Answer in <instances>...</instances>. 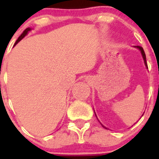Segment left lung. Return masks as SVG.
Wrapping results in <instances>:
<instances>
[{"label": "left lung", "instance_id": "8db88e82", "mask_svg": "<svg viewBox=\"0 0 159 159\" xmlns=\"http://www.w3.org/2000/svg\"><path fill=\"white\" fill-rule=\"evenodd\" d=\"M134 48H137L138 49H139V50H140V52H141V54H142V56H143V60H144V63H145V65H146V67H147V60H146V54H145V52H144V50H143V48L141 47V46H134ZM147 68H148V67H147ZM102 127H104V128H106V127H105L104 126H102Z\"/></svg>", "mask_w": 159, "mask_h": 159}]
</instances>
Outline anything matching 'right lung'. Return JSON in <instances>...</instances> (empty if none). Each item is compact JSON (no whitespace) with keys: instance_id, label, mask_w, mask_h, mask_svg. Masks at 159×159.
<instances>
[{"instance_id":"1","label":"right lung","mask_w":159,"mask_h":159,"mask_svg":"<svg viewBox=\"0 0 159 159\" xmlns=\"http://www.w3.org/2000/svg\"><path fill=\"white\" fill-rule=\"evenodd\" d=\"M29 31H31V29H30V28H28V29H25V30L23 32H22V34L20 35V36H19V37H18V39H17V40H16V43H15V44H14V45H16V43H17L18 42L20 41V40H21L22 39H23V38L25 37V36H26V35L28 34V32H29Z\"/></svg>"}]
</instances>
